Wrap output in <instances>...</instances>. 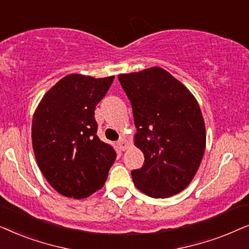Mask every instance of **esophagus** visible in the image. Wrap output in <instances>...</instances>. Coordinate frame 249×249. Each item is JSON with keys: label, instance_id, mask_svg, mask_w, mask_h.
Returning a JSON list of instances; mask_svg holds the SVG:
<instances>
[{"label": "esophagus", "instance_id": "obj_1", "mask_svg": "<svg viewBox=\"0 0 249 249\" xmlns=\"http://www.w3.org/2000/svg\"><path fill=\"white\" fill-rule=\"evenodd\" d=\"M127 140L125 138H121L118 140V145H119V148L122 149V150H126L127 149Z\"/></svg>", "mask_w": 249, "mask_h": 249}]
</instances>
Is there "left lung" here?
Segmentation results:
<instances>
[{
    "label": "left lung",
    "mask_w": 249,
    "mask_h": 249,
    "mask_svg": "<svg viewBox=\"0 0 249 249\" xmlns=\"http://www.w3.org/2000/svg\"><path fill=\"white\" fill-rule=\"evenodd\" d=\"M133 110L135 145L141 168L131 172L139 190L167 198L185 189L197 173L206 145L199 105L185 86L163 68L118 75Z\"/></svg>",
    "instance_id": "1"
}]
</instances>
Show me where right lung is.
<instances>
[{
    "instance_id": "add662e5",
    "label": "right lung",
    "mask_w": 249,
    "mask_h": 249,
    "mask_svg": "<svg viewBox=\"0 0 249 249\" xmlns=\"http://www.w3.org/2000/svg\"><path fill=\"white\" fill-rule=\"evenodd\" d=\"M114 78L68 75L48 91L36 109L32 124L36 161L62 196L86 198L107 180L117 155L99 139L94 110Z\"/></svg>"
}]
</instances>
